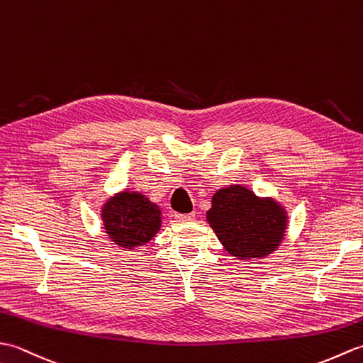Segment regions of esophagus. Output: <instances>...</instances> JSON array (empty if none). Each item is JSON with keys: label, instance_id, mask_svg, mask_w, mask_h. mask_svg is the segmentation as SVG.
I'll return each mask as SVG.
<instances>
[{"label": "esophagus", "instance_id": "esophagus-1", "mask_svg": "<svg viewBox=\"0 0 363 363\" xmlns=\"http://www.w3.org/2000/svg\"><path fill=\"white\" fill-rule=\"evenodd\" d=\"M195 218V213H174V220L179 223H186V221H191Z\"/></svg>", "mask_w": 363, "mask_h": 363}]
</instances>
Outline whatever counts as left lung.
<instances>
[{
    "label": "left lung",
    "instance_id": "left-lung-1",
    "mask_svg": "<svg viewBox=\"0 0 363 363\" xmlns=\"http://www.w3.org/2000/svg\"><path fill=\"white\" fill-rule=\"evenodd\" d=\"M211 204L206 220L233 257L264 259L279 248L287 233L285 207L238 184L215 191Z\"/></svg>",
    "mask_w": 363,
    "mask_h": 363
}]
</instances>
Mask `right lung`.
Wrapping results in <instances>:
<instances>
[{"label": "right lung", "mask_w": 363, "mask_h": 363, "mask_svg": "<svg viewBox=\"0 0 363 363\" xmlns=\"http://www.w3.org/2000/svg\"><path fill=\"white\" fill-rule=\"evenodd\" d=\"M101 221L111 242L130 251L156 237L162 226V211L140 191L125 189L106 199Z\"/></svg>", "instance_id": "1"}]
</instances>
